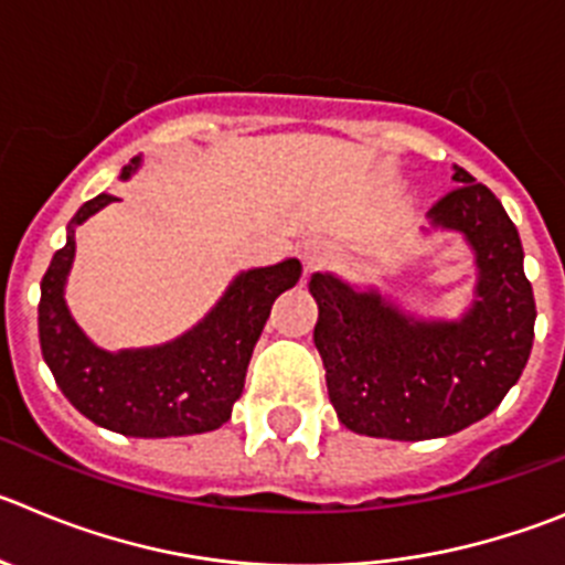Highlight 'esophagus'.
Returning a JSON list of instances; mask_svg holds the SVG:
<instances>
[{
	"label": "esophagus",
	"mask_w": 565,
	"mask_h": 565,
	"mask_svg": "<svg viewBox=\"0 0 565 565\" xmlns=\"http://www.w3.org/2000/svg\"><path fill=\"white\" fill-rule=\"evenodd\" d=\"M333 260V248L324 241H313L302 248V266L305 271H317V268L328 266Z\"/></svg>",
	"instance_id": "esophagus-1"
}]
</instances>
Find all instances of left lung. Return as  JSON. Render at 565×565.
Here are the masks:
<instances>
[{
  "mask_svg": "<svg viewBox=\"0 0 565 565\" xmlns=\"http://www.w3.org/2000/svg\"><path fill=\"white\" fill-rule=\"evenodd\" d=\"M457 188L428 210L431 232L462 235L476 266L457 319L417 317L375 286L333 271L310 277L313 344L341 426L381 439H437L488 417L519 384L535 339L524 248L501 201L454 164Z\"/></svg>",
  "mask_w": 565,
  "mask_h": 565,
  "instance_id": "8db88e82",
  "label": "left lung"
}]
</instances>
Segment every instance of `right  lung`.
I'll use <instances>...</instances> for the list:
<instances>
[{"mask_svg": "<svg viewBox=\"0 0 565 565\" xmlns=\"http://www.w3.org/2000/svg\"><path fill=\"white\" fill-rule=\"evenodd\" d=\"M139 164L142 157H134L120 179H131ZM111 201L117 195L100 193L72 215L64 248L55 252L41 279V355L66 401L108 431L142 439L215 431L230 420L241 397L274 299L297 286L302 263L288 257L277 266L235 274L218 302L188 333L157 347L111 353L83 333L66 305L75 230Z\"/></svg>", "mask_w": 565, "mask_h": 565, "instance_id": "1", "label": "right lung"}]
</instances>
